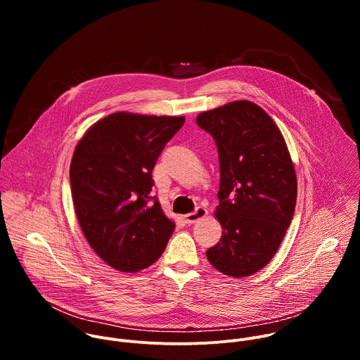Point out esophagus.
<instances>
[{"label": "esophagus", "instance_id": "34e87169", "mask_svg": "<svg viewBox=\"0 0 360 360\" xmlns=\"http://www.w3.org/2000/svg\"><path fill=\"white\" fill-rule=\"evenodd\" d=\"M207 214H208V211L205 210L203 207H198L193 212L184 215V219H185V222H186V224H195V222H198L199 219H202V218L207 217Z\"/></svg>", "mask_w": 360, "mask_h": 360}]
</instances>
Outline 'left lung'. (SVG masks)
I'll use <instances>...</instances> for the list:
<instances>
[{
	"mask_svg": "<svg viewBox=\"0 0 360 360\" xmlns=\"http://www.w3.org/2000/svg\"><path fill=\"white\" fill-rule=\"evenodd\" d=\"M218 146L221 182L215 217L221 240L207 250L219 272L243 278L269 264L290 225L297 181L274 120L250 101H233L196 117Z\"/></svg>",
	"mask_w": 360,
	"mask_h": 360,
	"instance_id": "left-lung-1",
	"label": "left lung"
}]
</instances>
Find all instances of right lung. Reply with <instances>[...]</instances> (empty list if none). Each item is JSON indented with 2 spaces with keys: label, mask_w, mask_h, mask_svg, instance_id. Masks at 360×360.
<instances>
[{
  "label": "right lung",
  "mask_w": 360,
  "mask_h": 360,
  "mask_svg": "<svg viewBox=\"0 0 360 360\" xmlns=\"http://www.w3.org/2000/svg\"><path fill=\"white\" fill-rule=\"evenodd\" d=\"M184 117L115 112L95 122L75 146L70 181L88 243L120 272L157 262L175 229L152 196V169Z\"/></svg>",
  "instance_id": "right-lung-1"
}]
</instances>
